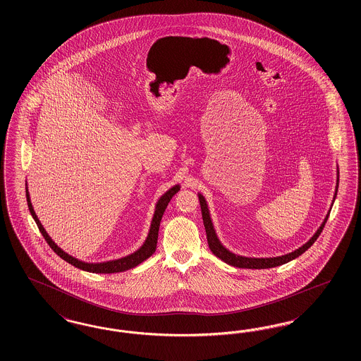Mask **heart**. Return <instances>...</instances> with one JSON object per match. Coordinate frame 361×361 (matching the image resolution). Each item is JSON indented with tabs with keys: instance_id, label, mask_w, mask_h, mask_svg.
I'll list each match as a JSON object with an SVG mask.
<instances>
[{
	"instance_id": "b5f03b06",
	"label": "heart",
	"mask_w": 361,
	"mask_h": 361,
	"mask_svg": "<svg viewBox=\"0 0 361 361\" xmlns=\"http://www.w3.org/2000/svg\"><path fill=\"white\" fill-rule=\"evenodd\" d=\"M115 158L127 174L139 172L145 166V159H140L137 154H115Z\"/></svg>"
}]
</instances>
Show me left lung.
Here are the masks:
<instances>
[{"label":"left lung","instance_id":"left-lung-1","mask_svg":"<svg viewBox=\"0 0 361 361\" xmlns=\"http://www.w3.org/2000/svg\"><path fill=\"white\" fill-rule=\"evenodd\" d=\"M180 190V187L176 185L173 188L169 189L157 203L155 207L154 218H153V222H152V228H150V234L147 237L146 242L143 243V246L133 253L131 256H127V257L121 258V259H116V261H108V262H102V264H87V262H82L77 258L71 257L66 252H63L61 247H58V245H55V242L50 238V235L46 233L44 227L42 226V224L39 222L36 214H35L34 207L31 204V199H30V195H28V189L25 190L27 192V202H28V208H30V212L32 215V218L35 219V222L39 227V231L42 233L43 238L46 240V242L50 245L52 250L62 258L65 259L66 262H69L71 265H74L75 268L78 269H82L86 272H92V274H115V272H123V271H127V269H131V268H135L137 265H139L142 261H145L146 258L150 257L155 252V246H157V240H158V230H159V224H161V219H162V215L166 209V207L169 204L171 199L173 196Z\"/></svg>","mask_w":361,"mask_h":361}]
</instances>
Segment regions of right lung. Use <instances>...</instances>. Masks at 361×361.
<instances>
[{"label": "right lung", "instance_id": "1", "mask_svg": "<svg viewBox=\"0 0 361 361\" xmlns=\"http://www.w3.org/2000/svg\"><path fill=\"white\" fill-rule=\"evenodd\" d=\"M199 202H200V208H202V216H203V224H204V228H206L207 234V242H208V246L211 249V252L216 256V257L222 258L224 262L233 265V267H237V268H249V269H265V268H274V267H279V265H283V264H287L288 261H291L293 258L299 257L303 252H306L309 249L310 246L317 240V238L319 237V234L322 233V228L326 224V219L325 222L322 224V226L318 228V231L314 234V237L305 243L302 247H299L298 250H295L293 253H290L287 256H281V257L277 258H245L240 257V256H235L233 253H230L226 247L222 246L221 240H218L216 237V233L214 230V226L211 222V218H209V211H208V207H207L206 199L203 195H199Z\"/></svg>", "mask_w": 361, "mask_h": 361}]
</instances>
